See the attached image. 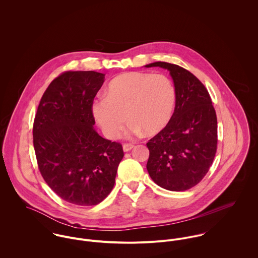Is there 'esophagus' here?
I'll return each mask as SVG.
<instances>
[{
	"instance_id": "34e87169",
	"label": "esophagus",
	"mask_w": 258,
	"mask_h": 258,
	"mask_svg": "<svg viewBox=\"0 0 258 258\" xmlns=\"http://www.w3.org/2000/svg\"><path fill=\"white\" fill-rule=\"evenodd\" d=\"M133 148H134V145L131 144V143H125V144L123 145L124 152H128V151H130L131 149H133Z\"/></svg>"
}]
</instances>
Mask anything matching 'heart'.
Here are the masks:
<instances>
[{"label": "heart", "mask_w": 258, "mask_h": 258, "mask_svg": "<svg viewBox=\"0 0 258 258\" xmlns=\"http://www.w3.org/2000/svg\"><path fill=\"white\" fill-rule=\"evenodd\" d=\"M176 102L173 82L164 74L132 72L108 83L105 95L91 106L93 117L106 137H118L127 121L128 134L155 135L169 123ZM126 118H124V116Z\"/></svg>", "instance_id": "heart-1"}]
</instances>
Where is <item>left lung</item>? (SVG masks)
<instances>
[{
	"label": "left lung",
	"mask_w": 258,
	"mask_h": 258,
	"mask_svg": "<svg viewBox=\"0 0 258 258\" xmlns=\"http://www.w3.org/2000/svg\"><path fill=\"white\" fill-rule=\"evenodd\" d=\"M170 72L176 106L167 126L148 141L147 170L163 188L181 191L199 184L212 166L218 148V120L202 81L177 64L156 61Z\"/></svg>",
	"instance_id": "8db88e82"
}]
</instances>
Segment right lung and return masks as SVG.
Here are the masks:
<instances>
[{
	"label": "right lung",
	"mask_w": 258,
	"mask_h": 258,
	"mask_svg": "<svg viewBox=\"0 0 258 258\" xmlns=\"http://www.w3.org/2000/svg\"><path fill=\"white\" fill-rule=\"evenodd\" d=\"M105 74L64 72L44 91L34 121L38 170L62 200L95 206L110 194L124 152L99 136L91 106Z\"/></svg>",
	"instance_id": "1"
}]
</instances>
